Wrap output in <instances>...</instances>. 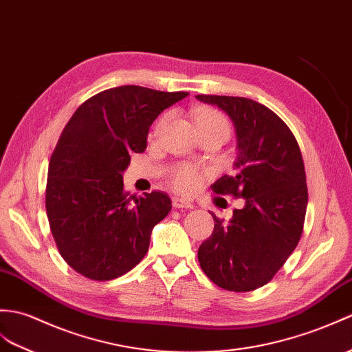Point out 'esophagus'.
Masks as SVG:
<instances>
[{"instance_id":"esophagus-1","label":"esophagus","mask_w":352,"mask_h":352,"mask_svg":"<svg viewBox=\"0 0 352 352\" xmlns=\"http://www.w3.org/2000/svg\"><path fill=\"white\" fill-rule=\"evenodd\" d=\"M173 206L175 208H187V210L193 208L192 201L187 199V198H183V196H174V198H173Z\"/></svg>"}]
</instances>
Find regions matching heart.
Segmentation results:
<instances>
[{
    "label": "heart",
    "instance_id": "1",
    "mask_svg": "<svg viewBox=\"0 0 352 352\" xmlns=\"http://www.w3.org/2000/svg\"><path fill=\"white\" fill-rule=\"evenodd\" d=\"M169 117H163L157 126V132L166 124ZM196 126H217V127H223L230 132V126H228L226 118L222 116V113L213 111V109H201L196 112ZM201 183V174L198 173V169L192 165H178L177 168L173 169L170 173V184H173L177 190L179 192H192L195 190L198 184Z\"/></svg>",
    "mask_w": 352,
    "mask_h": 352
}]
</instances>
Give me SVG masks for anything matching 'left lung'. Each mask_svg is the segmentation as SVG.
<instances>
[{
	"label": "left lung",
	"instance_id": "1",
	"mask_svg": "<svg viewBox=\"0 0 352 352\" xmlns=\"http://www.w3.org/2000/svg\"><path fill=\"white\" fill-rule=\"evenodd\" d=\"M196 99L223 111L235 129V173L211 187L244 199L230 222L211 213L214 231L199 246V265L220 288L253 291L272 279L298 244L307 208L303 157L289 127L267 106L246 97Z\"/></svg>",
	"mask_w": 352,
	"mask_h": 352
}]
</instances>
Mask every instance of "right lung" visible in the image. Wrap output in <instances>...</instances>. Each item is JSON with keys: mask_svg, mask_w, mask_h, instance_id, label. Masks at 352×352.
I'll return each mask as SVG.
<instances>
[{"mask_svg": "<svg viewBox=\"0 0 352 352\" xmlns=\"http://www.w3.org/2000/svg\"><path fill=\"white\" fill-rule=\"evenodd\" d=\"M189 93L138 85L106 89L65 124L49 162L46 213L56 246L93 280L126 274L145 256L153 228L173 208L162 192H124L130 154L146 148L150 126Z\"/></svg>", "mask_w": 352, "mask_h": 352, "instance_id": "right-lung-1", "label": "right lung"}]
</instances>
